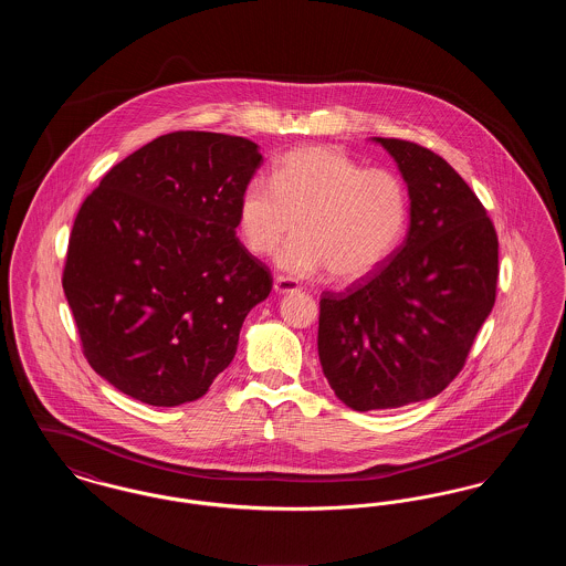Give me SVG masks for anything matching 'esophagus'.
<instances>
[{
	"label": "esophagus",
	"mask_w": 566,
	"mask_h": 566,
	"mask_svg": "<svg viewBox=\"0 0 566 566\" xmlns=\"http://www.w3.org/2000/svg\"><path fill=\"white\" fill-rule=\"evenodd\" d=\"M273 289H275L277 295H289V293H296V291H298V284H296L293 277L277 275L275 282H273Z\"/></svg>",
	"instance_id": "34e87169"
}]
</instances>
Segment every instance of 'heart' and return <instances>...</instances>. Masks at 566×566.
<instances>
[{"instance_id": "1", "label": "heart", "mask_w": 566, "mask_h": 566, "mask_svg": "<svg viewBox=\"0 0 566 566\" xmlns=\"http://www.w3.org/2000/svg\"><path fill=\"white\" fill-rule=\"evenodd\" d=\"M409 197L386 167H365L333 146H303L273 167V182L256 178L240 197L243 242L271 254L301 224L303 238L280 254L295 275L328 270L337 282L376 271L403 235Z\"/></svg>"}]
</instances>
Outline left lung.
I'll return each instance as SVG.
<instances>
[{"label": "left lung", "instance_id": "left-lung-1", "mask_svg": "<svg viewBox=\"0 0 566 566\" xmlns=\"http://www.w3.org/2000/svg\"><path fill=\"white\" fill-rule=\"evenodd\" d=\"M399 165L411 222L379 270L321 296L318 356L356 411L439 395L462 371L496 298L499 238L478 195L429 148L376 137Z\"/></svg>", "mask_w": 566, "mask_h": 566}]
</instances>
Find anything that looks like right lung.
I'll use <instances>...</instances> for the list:
<instances>
[{"instance_id":"right-lung-1","label":"right lung","mask_w":566,"mask_h":566,"mask_svg":"<svg viewBox=\"0 0 566 566\" xmlns=\"http://www.w3.org/2000/svg\"><path fill=\"white\" fill-rule=\"evenodd\" d=\"M238 135L174 132L116 163L74 220L63 291L88 365L137 401L203 397L273 277L235 238L261 167Z\"/></svg>"}]
</instances>
